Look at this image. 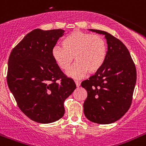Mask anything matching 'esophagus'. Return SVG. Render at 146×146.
Segmentation results:
<instances>
[{"label":"esophagus","mask_w":146,"mask_h":146,"mask_svg":"<svg viewBox=\"0 0 146 146\" xmlns=\"http://www.w3.org/2000/svg\"><path fill=\"white\" fill-rule=\"evenodd\" d=\"M75 83H76L77 87H79V86H80V83L78 81H75Z\"/></svg>","instance_id":"34e87169"}]
</instances>
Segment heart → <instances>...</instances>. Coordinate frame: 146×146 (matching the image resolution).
<instances>
[{"mask_svg":"<svg viewBox=\"0 0 146 146\" xmlns=\"http://www.w3.org/2000/svg\"><path fill=\"white\" fill-rule=\"evenodd\" d=\"M63 46H55L51 51L52 59L60 69L69 68L73 60L77 62L66 72L68 76L80 79L89 72L94 74L105 64L107 56L106 41L99 35L76 30L63 40Z\"/></svg>","mask_w":146,"mask_h":146,"instance_id":"heart-1","label":"heart"}]
</instances>
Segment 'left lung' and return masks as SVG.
I'll return each instance as SVG.
<instances>
[{
	"label": "left lung",
	"instance_id": "obj_1",
	"mask_svg": "<svg viewBox=\"0 0 146 146\" xmlns=\"http://www.w3.org/2000/svg\"><path fill=\"white\" fill-rule=\"evenodd\" d=\"M89 30L105 35L108 50L102 68L81 83L87 91L83 105L84 113L91 122L110 124L119 120L130 107L137 70L122 41L107 32Z\"/></svg>",
	"mask_w": 146,
	"mask_h": 146
}]
</instances>
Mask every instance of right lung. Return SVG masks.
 <instances>
[{
	"label": "right lung",
	"instance_id": "obj_1",
	"mask_svg": "<svg viewBox=\"0 0 146 146\" xmlns=\"http://www.w3.org/2000/svg\"><path fill=\"white\" fill-rule=\"evenodd\" d=\"M65 31L35 29L11 52L7 81L21 111L39 123H50L64 114V102L76 85L56 64L51 51Z\"/></svg>",
	"mask_w": 146,
	"mask_h": 146
}]
</instances>
